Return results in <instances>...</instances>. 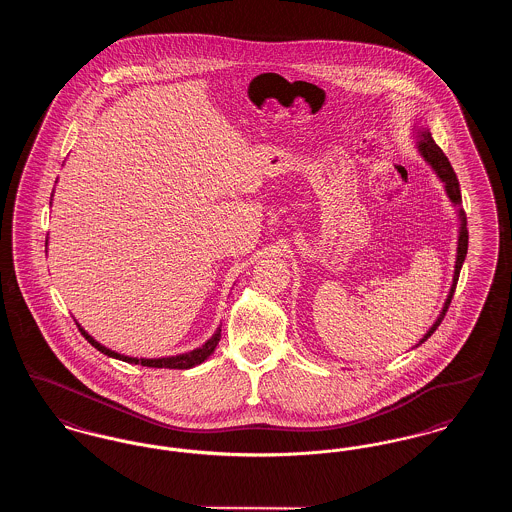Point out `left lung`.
Listing matches in <instances>:
<instances>
[{
  "mask_svg": "<svg viewBox=\"0 0 512 512\" xmlns=\"http://www.w3.org/2000/svg\"><path fill=\"white\" fill-rule=\"evenodd\" d=\"M414 136H416V149L418 153L422 155V159L432 167V171L438 174L439 180L445 184V194L449 197V201L457 207V213H459V220H461V226H459V242H457V261H455V274H453V284H451V290L449 295L443 303V309L439 313V317L436 318V322L432 324V328L424 334V338L418 341L414 347H418L420 343L428 340L439 324L445 317L447 309H449V303L453 299V293L457 288V280H459V274H461V268H463L464 257H466V251H468V230H466V215H464V209L461 207L463 203V197H461V188H459V180H457V174L453 171L449 159L445 157V153L441 151V147L434 142L428 126H414Z\"/></svg>",
  "mask_w": 512,
  "mask_h": 512,
  "instance_id": "1",
  "label": "left lung"
}]
</instances>
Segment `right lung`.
Segmentation results:
<instances>
[{
  "label": "right lung",
  "mask_w": 512,
  "mask_h": 512,
  "mask_svg": "<svg viewBox=\"0 0 512 512\" xmlns=\"http://www.w3.org/2000/svg\"><path fill=\"white\" fill-rule=\"evenodd\" d=\"M46 244H48V242H46ZM78 330H80L82 336L90 341L103 355L113 357V359H119V361H124V363H130V365L149 366V368H178V370H186V368L201 365L203 361H207V359L213 355V351H215V347H217V343L220 341L219 326L217 332H215L209 340L205 341L201 347L194 349V351L180 353V355H174V357H161V359H138V357H126V355H121V353H117V351H113V349H107L105 345H101L99 341L94 340L80 324H78Z\"/></svg>",
  "instance_id": "right-lung-1"
}]
</instances>
